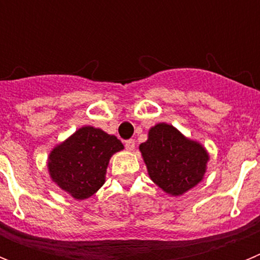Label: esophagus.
<instances>
[{"mask_svg": "<svg viewBox=\"0 0 260 260\" xmlns=\"http://www.w3.org/2000/svg\"><path fill=\"white\" fill-rule=\"evenodd\" d=\"M125 147L127 151H134L135 150V141L134 139H128L125 142Z\"/></svg>", "mask_w": 260, "mask_h": 260, "instance_id": "34e87169", "label": "esophagus"}]
</instances>
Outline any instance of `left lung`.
<instances>
[{"instance_id":"1","label":"left lung","mask_w":260,"mask_h":260,"mask_svg":"<svg viewBox=\"0 0 260 260\" xmlns=\"http://www.w3.org/2000/svg\"><path fill=\"white\" fill-rule=\"evenodd\" d=\"M153 183L171 197H181L203 181L210 153L198 141L167 122L156 123L139 146Z\"/></svg>"}]
</instances>
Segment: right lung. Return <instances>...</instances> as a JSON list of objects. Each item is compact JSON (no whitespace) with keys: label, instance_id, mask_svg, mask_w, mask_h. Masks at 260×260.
<instances>
[{"label":"right lung","instance_id":"1","mask_svg":"<svg viewBox=\"0 0 260 260\" xmlns=\"http://www.w3.org/2000/svg\"><path fill=\"white\" fill-rule=\"evenodd\" d=\"M123 150L117 137L93 126H82L53 147L48 156L52 182L77 201L92 197L105 183L108 164Z\"/></svg>","mask_w":260,"mask_h":260}]
</instances>
